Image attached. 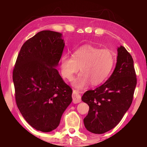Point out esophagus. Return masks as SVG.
Returning a JSON list of instances; mask_svg holds the SVG:
<instances>
[{
    "label": "esophagus",
    "instance_id": "obj_1",
    "mask_svg": "<svg viewBox=\"0 0 147 147\" xmlns=\"http://www.w3.org/2000/svg\"><path fill=\"white\" fill-rule=\"evenodd\" d=\"M72 97H73V102L74 104L79 103L81 102V96L80 94H79L78 91L76 90H73V95H72Z\"/></svg>",
    "mask_w": 147,
    "mask_h": 147
}]
</instances>
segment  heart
<instances>
[{
  "label": "heart",
  "instance_id": "obj_1",
  "mask_svg": "<svg viewBox=\"0 0 147 147\" xmlns=\"http://www.w3.org/2000/svg\"><path fill=\"white\" fill-rule=\"evenodd\" d=\"M115 62V56L111 50L86 45L77 49L73 56L65 54L61 59V74L71 81L80 67L81 73L73 82L77 89H85L91 83L98 86L110 74Z\"/></svg>",
  "mask_w": 147,
  "mask_h": 147
}]
</instances>
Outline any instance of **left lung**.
Segmentation results:
<instances>
[{
    "mask_svg": "<svg viewBox=\"0 0 147 147\" xmlns=\"http://www.w3.org/2000/svg\"><path fill=\"white\" fill-rule=\"evenodd\" d=\"M117 53L116 67L111 76L82 97L89 106L84 125L93 134H104L116 126L132 102L137 84L133 58L123 46L117 49Z\"/></svg>",
    "mask_w": 147,
    "mask_h": 147,
    "instance_id": "8db88e82",
    "label": "left lung"
}]
</instances>
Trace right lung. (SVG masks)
Segmentation results:
<instances>
[{
  "instance_id": "add662e5",
  "label": "right lung",
  "mask_w": 147,
  "mask_h": 147,
  "mask_svg": "<svg viewBox=\"0 0 147 147\" xmlns=\"http://www.w3.org/2000/svg\"><path fill=\"white\" fill-rule=\"evenodd\" d=\"M65 43L59 32L43 30L22 46L13 71L17 106L30 125L49 132L58 127L73 90L55 68Z\"/></svg>"
}]
</instances>
